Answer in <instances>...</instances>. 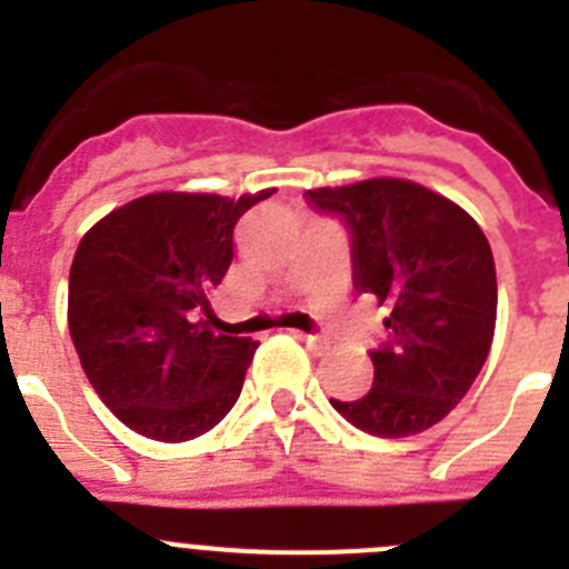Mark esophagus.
Returning <instances> with one entry per match:
<instances>
[{
    "mask_svg": "<svg viewBox=\"0 0 569 569\" xmlns=\"http://www.w3.org/2000/svg\"><path fill=\"white\" fill-rule=\"evenodd\" d=\"M296 339H299V341H305V345H308V350H310V353H325V350H328V347H330V341H328V339H321V336H310V333H296Z\"/></svg>",
    "mask_w": 569,
    "mask_h": 569,
    "instance_id": "obj_1",
    "label": "esophagus"
}]
</instances>
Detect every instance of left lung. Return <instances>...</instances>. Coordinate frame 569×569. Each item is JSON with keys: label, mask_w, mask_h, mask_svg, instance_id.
Segmentation results:
<instances>
[{"label": "left lung", "mask_w": 569, "mask_h": 569, "mask_svg": "<svg viewBox=\"0 0 569 569\" xmlns=\"http://www.w3.org/2000/svg\"><path fill=\"white\" fill-rule=\"evenodd\" d=\"M353 236V284L390 313V341L370 353L373 387L330 405L359 430L405 439L439 425L470 390L496 333V261L467 210L410 179L308 190Z\"/></svg>", "instance_id": "left-lung-1"}]
</instances>
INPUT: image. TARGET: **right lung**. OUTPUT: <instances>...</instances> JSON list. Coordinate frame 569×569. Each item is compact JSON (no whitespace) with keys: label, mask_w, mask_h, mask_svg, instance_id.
<instances>
[{"label":"right lung","mask_w":569,"mask_h":569,"mask_svg":"<svg viewBox=\"0 0 569 569\" xmlns=\"http://www.w3.org/2000/svg\"><path fill=\"white\" fill-rule=\"evenodd\" d=\"M273 193H148L79 241L70 339L99 399L139 436L190 441L239 399L259 341L219 333L210 299L233 261L236 222Z\"/></svg>","instance_id":"add662e5"}]
</instances>
